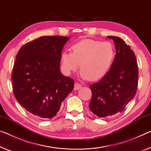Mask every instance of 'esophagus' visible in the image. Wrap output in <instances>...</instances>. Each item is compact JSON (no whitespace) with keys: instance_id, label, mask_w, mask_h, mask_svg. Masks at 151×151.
Masks as SVG:
<instances>
[{"instance_id":"esophagus-1","label":"esophagus","mask_w":151,"mask_h":151,"mask_svg":"<svg viewBox=\"0 0 151 151\" xmlns=\"http://www.w3.org/2000/svg\"><path fill=\"white\" fill-rule=\"evenodd\" d=\"M81 88H82V86H81V84H80V83H76L75 84H74V90H80Z\"/></svg>"}]
</instances>
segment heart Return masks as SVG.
<instances>
[{
	"instance_id": "b5f03b06",
	"label": "heart",
	"mask_w": 151,
	"mask_h": 151,
	"mask_svg": "<svg viewBox=\"0 0 151 151\" xmlns=\"http://www.w3.org/2000/svg\"><path fill=\"white\" fill-rule=\"evenodd\" d=\"M71 52L63 51L61 67L67 74L81 67L80 76L83 80H99L105 76L112 65L115 52L109 42L84 39L71 46Z\"/></svg>"
}]
</instances>
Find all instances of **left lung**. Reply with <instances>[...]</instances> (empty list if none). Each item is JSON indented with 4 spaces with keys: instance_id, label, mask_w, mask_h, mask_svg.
<instances>
[{
    "instance_id": "8db88e82",
    "label": "left lung",
    "mask_w": 151,
    "mask_h": 151,
    "mask_svg": "<svg viewBox=\"0 0 151 151\" xmlns=\"http://www.w3.org/2000/svg\"><path fill=\"white\" fill-rule=\"evenodd\" d=\"M108 38L115 43L114 61L109 71L99 82L90 85L92 99L89 108L99 117L122 112L135 96L138 87V65L133 50L119 37Z\"/></svg>"
}]
</instances>
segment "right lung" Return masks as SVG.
Wrapping results in <instances>:
<instances>
[{
	"instance_id": "1",
	"label": "right lung",
	"mask_w": 151,
	"mask_h": 151,
	"mask_svg": "<svg viewBox=\"0 0 151 151\" xmlns=\"http://www.w3.org/2000/svg\"><path fill=\"white\" fill-rule=\"evenodd\" d=\"M69 39L42 36L25 44L17 53L11 75L14 96L36 117H55L73 89L74 80L60 71L61 51Z\"/></svg>"
}]
</instances>
